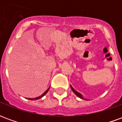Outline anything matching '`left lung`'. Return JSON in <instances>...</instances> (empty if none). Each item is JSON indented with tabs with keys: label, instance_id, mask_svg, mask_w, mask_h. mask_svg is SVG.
I'll return each instance as SVG.
<instances>
[{
	"label": "left lung",
	"instance_id": "left-lung-1",
	"mask_svg": "<svg viewBox=\"0 0 122 122\" xmlns=\"http://www.w3.org/2000/svg\"><path fill=\"white\" fill-rule=\"evenodd\" d=\"M71 90H72V92H74V93H75V94L76 95H77V96H78V97H80V99H84V98H83V96H82V94H81V93H78V92H76V90H74V88H73V87H72L71 86Z\"/></svg>",
	"mask_w": 122,
	"mask_h": 122
}]
</instances>
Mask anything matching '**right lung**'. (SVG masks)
<instances>
[{
	"label": "right lung",
	"mask_w": 122,
	"mask_h": 122,
	"mask_svg": "<svg viewBox=\"0 0 122 122\" xmlns=\"http://www.w3.org/2000/svg\"><path fill=\"white\" fill-rule=\"evenodd\" d=\"M49 89H50V87H49V88H48V90H46L44 93H43L42 95H40V96H39V97H36V98H33V99H30V98H29L28 99H29V100H36V99H40V98H42V97H43V96H44L46 93H47V92H48V90H49Z\"/></svg>",
	"instance_id": "right-lung-1"
}]
</instances>
